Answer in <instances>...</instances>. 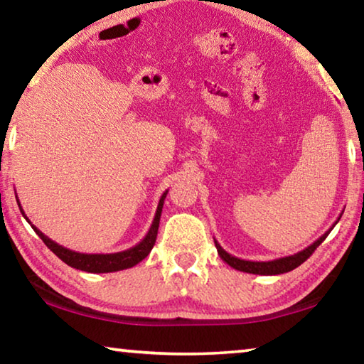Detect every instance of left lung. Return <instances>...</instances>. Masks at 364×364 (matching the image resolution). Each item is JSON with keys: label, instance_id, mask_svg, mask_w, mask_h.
Masks as SVG:
<instances>
[{"label": "left lung", "instance_id": "1", "mask_svg": "<svg viewBox=\"0 0 364 364\" xmlns=\"http://www.w3.org/2000/svg\"><path fill=\"white\" fill-rule=\"evenodd\" d=\"M341 220V217L337 218V221ZM337 221L334 225L331 226L329 231H326L321 237L316 239L315 242L311 245H308L306 249L297 252V254L294 255H289V257H281V258H276V260H269V262H250V260H242V258H237L231 254H228V252L221 247V245L215 241V247L218 250V255L221 257V260L226 262L230 264L231 268L237 269V271H244V273H252V274H264V276H273V274H282V273H287V271H292L297 267H300L301 263H304L308 257H310L313 252L316 250V247L319 244H321L326 237H328V234L332 231V228L337 225Z\"/></svg>", "mask_w": 364, "mask_h": 364}]
</instances>
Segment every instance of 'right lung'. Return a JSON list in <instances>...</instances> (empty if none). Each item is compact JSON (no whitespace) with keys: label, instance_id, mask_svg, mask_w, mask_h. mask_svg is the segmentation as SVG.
I'll list each match as a JSON object with an SVG mask.
<instances>
[{"label":"right lung","instance_id":"1","mask_svg":"<svg viewBox=\"0 0 364 364\" xmlns=\"http://www.w3.org/2000/svg\"><path fill=\"white\" fill-rule=\"evenodd\" d=\"M167 193L168 191H165L162 197H160L157 210H156V217H154L152 225L143 241L138 242L132 249H127L123 252H115V254H80V252L63 247V245L54 242L53 239H49L46 236V234H43L38 228L30 223V220L27 218L26 212L22 210L21 202H17V204H19V208H21L23 217H26V220L30 225H32L33 231L38 234V236L41 237V241L48 245V249L51 250L53 254H56L60 260L69 264V267L82 269V271H88V273H114V271L132 268V267H134V264H138L141 260H144L147 255H149V252L152 250L154 244H156V239H157L160 215H162L164 200H165V197H167ZM16 199H17V196H16Z\"/></svg>","mask_w":364,"mask_h":364}]
</instances>
